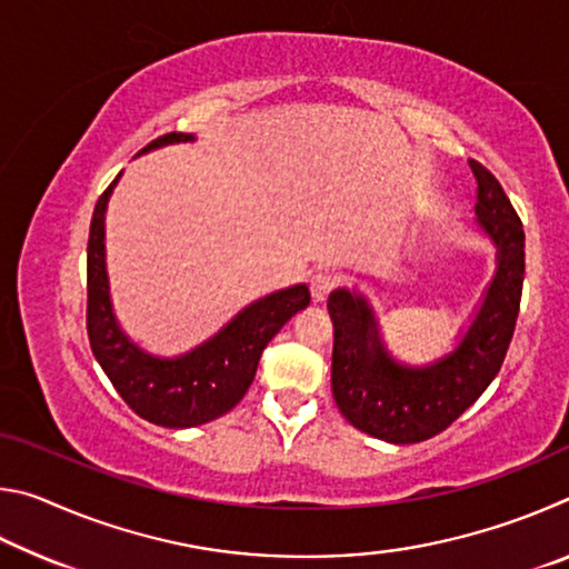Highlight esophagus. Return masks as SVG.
Segmentation results:
<instances>
[{
	"mask_svg": "<svg viewBox=\"0 0 569 569\" xmlns=\"http://www.w3.org/2000/svg\"><path fill=\"white\" fill-rule=\"evenodd\" d=\"M333 286H336V276L326 273V271L313 273L311 281H308V288H311V296H313L316 303L326 301V298H329V293L333 291Z\"/></svg>",
	"mask_w": 569,
	"mask_h": 569,
	"instance_id": "esophagus-1",
	"label": "esophagus"
}]
</instances>
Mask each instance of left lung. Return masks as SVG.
<instances>
[{
	"label": "left lung",
	"instance_id": "1",
	"mask_svg": "<svg viewBox=\"0 0 569 569\" xmlns=\"http://www.w3.org/2000/svg\"><path fill=\"white\" fill-rule=\"evenodd\" d=\"M477 228L497 248V268L475 316L449 353L411 366L387 349L369 298L329 296L333 321L331 389L346 421L389 445L437 437L475 403L502 369L525 281V230L499 180L477 160Z\"/></svg>",
	"mask_w": 569,
	"mask_h": 569
}]
</instances>
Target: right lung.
<instances>
[{"instance_id":"add662e5","label":"right lung","mask_w":569,"mask_h":569,"mask_svg":"<svg viewBox=\"0 0 569 569\" xmlns=\"http://www.w3.org/2000/svg\"><path fill=\"white\" fill-rule=\"evenodd\" d=\"M196 134H162L142 152L192 142ZM122 176V172H120ZM94 206L88 240V336L102 371L124 403L168 429H190L223 417L246 397L268 341L311 303L306 283L268 293L238 311L223 329L178 356H156L140 349L114 316L104 256V213L114 186Z\"/></svg>"}]
</instances>
